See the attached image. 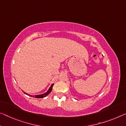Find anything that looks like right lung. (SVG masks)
I'll return each instance as SVG.
<instances>
[{
    "instance_id": "right-lung-1",
    "label": "right lung",
    "mask_w": 126,
    "mask_h": 126,
    "mask_svg": "<svg viewBox=\"0 0 126 126\" xmlns=\"http://www.w3.org/2000/svg\"><path fill=\"white\" fill-rule=\"evenodd\" d=\"M53 85H54V84L53 83V84L51 85V86L50 87L49 89L48 90V91H47V93H45L43 94H41V95H36L35 96V97H36V98H43V97H45L47 96V95H48L49 94L51 93V90H52V88H53ZM23 93H25V94H27V95H30L29 94H28L25 93V92H23Z\"/></svg>"
}]
</instances>
